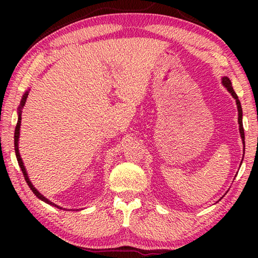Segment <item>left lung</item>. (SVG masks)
<instances>
[{
	"instance_id": "left-lung-1",
	"label": "left lung",
	"mask_w": 258,
	"mask_h": 258,
	"mask_svg": "<svg viewBox=\"0 0 258 258\" xmlns=\"http://www.w3.org/2000/svg\"><path fill=\"white\" fill-rule=\"evenodd\" d=\"M222 84H223L224 87H226V90L229 91L231 93V95L235 99V102H237V107H238V121H239V131H240V135H241L242 142L244 145V132H243V126H242V108H241V103H240L238 95L235 94L232 84H231V81L229 80L228 77H222Z\"/></svg>"
}]
</instances>
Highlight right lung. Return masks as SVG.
<instances>
[{"label": "right lung", "mask_w": 258, "mask_h": 258, "mask_svg": "<svg viewBox=\"0 0 258 258\" xmlns=\"http://www.w3.org/2000/svg\"><path fill=\"white\" fill-rule=\"evenodd\" d=\"M27 97H28V91H27V92H26V93L23 95V99H21V102H20V106H19V111H18V123H17V125H16V130H15V151H16L17 160H18V164H19V166H20L21 171H23V174H24V177H25L26 182H27V184H28V186L30 187V190H32V191L34 192L35 196H36L37 198H40V199H41V200H43V202H44V203L49 204V205H51V206H54V207L59 208V209H63V211H72V209L62 208V207L58 206V205H55V204H53L52 202H50L49 199H46V198L44 197V196L41 195L40 192H38L36 189H35L34 185L32 184V182L29 181V177H28V175H27V172H26V168H25V166H24L23 159H21L20 154H19V149H18V141H19L20 125H21V124H20V123H21V108H23V107L25 106V102H26V99H27ZM74 211H75V209H74Z\"/></svg>", "instance_id": "right-lung-1"}]
</instances>
